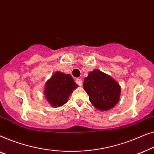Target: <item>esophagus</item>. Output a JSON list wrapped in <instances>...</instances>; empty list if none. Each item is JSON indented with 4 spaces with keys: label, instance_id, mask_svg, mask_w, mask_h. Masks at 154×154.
I'll list each match as a JSON object with an SVG mask.
<instances>
[{
    "label": "esophagus",
    "instance_id": "1",
    "mask_svg": "<svg viewBox=\"0 0 154 154\" xmlns=\"http://www.w3.org/2000/svg\"><path fill=\"white\" fill-rule=\"evenodd\" d=\"M75 82H76V83L79 86H82V80L81 79H79V78H77L76 80H75Z\"/></svg>",
    "mask_w": 154,
    "mask_h": 154
}]
</instances>
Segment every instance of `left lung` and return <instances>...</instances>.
Masks as SVG:
<instances>
[{"label":"left lung","instance_id":"8db88e82","mask_svg":"<svg viewBox=\"0 0 154 154\" xmlns=\"http://www.w3.org/2000/svg\"><path fill=\"white\" fill-rule=\"evenodd\" d=\"M83 86L91 103L100 111H108L119 103L121 86L110 75L95 69L84 78Z\"/></svg>","mask_w":154,"mask_h":154}]
</instances>
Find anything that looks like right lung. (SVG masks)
Masks as SVG:
<instances>
[{
  "mask_svg": "<svg viewBox=\"0 0 154 154\" xmlns=\"http://www.w3.org/2000/svg\"><path fill=\"white\" fill-rule=\"evenodd\" d=\"M77 87L70 75L56 71L45 83L44 95L51 106L59 107L68 102L69 97Z\"/></svg>",
  "mask_w": 154,
  "mask_h": 154,
  "instance_id": "add662e5",
  "label": "right lung"
}]
</instances>
